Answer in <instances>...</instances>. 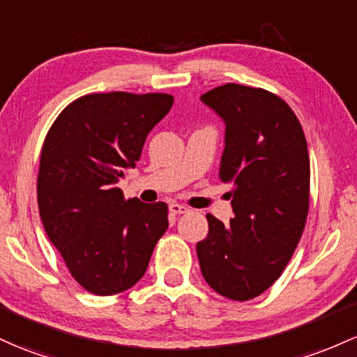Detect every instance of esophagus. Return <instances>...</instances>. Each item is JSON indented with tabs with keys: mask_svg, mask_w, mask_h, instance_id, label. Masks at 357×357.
Returning <instances> with one entry per match:
<instances>
[{
	"mask_svg": "<svg viewBox=\"0 0 357 357\" xmlns=\"http://www.w3.org/2000/svg\"><path fill=\"white\" fill-rule=\"evenodd\" d=\"M169 211L172 215H181V213H188L190 208H188V206H185V205H179V203H171Z\"/></svg>",
	"mask_w": 357,
	"mask_h": 357,
	"instance_id": "1",
	"label": "esophagus"
}]
</instances>
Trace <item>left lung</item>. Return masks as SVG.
I'll use <instances>...</instances> for the list:
<instances>
[{"instance_id":"8db88e82","label":"left lung","mask_w":357,"mask_h":357,"mask_svg":"<svg viewBox=\"0 0 357 357\" xmlns=\"http://www.w3.org/2000/svg\"><path fill=\"white\" fill-rule=\"evenodd\" d=\"M225 125L218 178L232 185L234 218L206 215L197 244L203 278L222 296L245 301L266 291L303 234L310 159L298 119L280 96L229 83L199 96Z\"/></svg>"}]
</instances>
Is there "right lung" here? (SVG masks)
<instances>
[{"label": "right lung", "mask_w": 357, "mask_h": 357, "mask_svg": "<svg viewBox=\"0 0 357 357\" xmlns=\"http://www.w3.org/2000/svg\"><path fill=\"white\" fill-rule=\"evenodd\" d=\"M172 103L164 93H100L73 101L45 137L37 199L49 241L74 280L116 295L146 274L167 230V205L125 199L116 188Z\"/></svg>", "instance_id": "add662e5"}]
</instances>
